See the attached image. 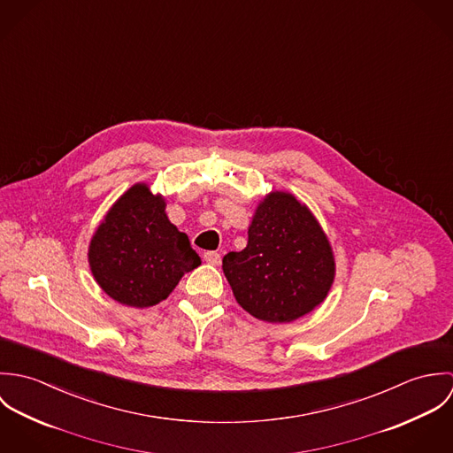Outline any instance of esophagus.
<instances>
[{"label": "esophagus", "mask_w": 453, "mask_h": 453, "mask_svg": "<svg viewBox=\"0 0 453 453\" xmlns=\"http://www.w3.org/2000/svg\"><path fill=\"white\" fill-rule=\"evenodd\" d=\"M203 259L209 265H219L221 263V255L216 253V251H207V253H203Z\"/></svg>", "instance_id": "obj_1"}]
</instances>
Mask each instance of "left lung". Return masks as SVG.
Instances as JSON below:
<instances>
[{"mask_svg": "<svg viewBox=\"0 0 453 453\" xmlns=\"http://www.w3.org/2000/svg\"><path fill=\"white\" fill-rule=\"evenodd\" d=\"M334 270L323 226L288 192L265 195L248 228V246L223 257L237 303L265 323H291L319 307Z\"/></svg>", "mask_w": 453, "mask_h": 453, "instance_id": "1", "label": "left lung"}]
</instances>
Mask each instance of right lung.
Segmentation results:
<instances>
[{"label": "right lung", "instance_id": "add662e5", "mask_svg": "<svg viewBox=\"0 0 453 453\" xmlns=\"http://www.w3.org/2000/svg\"><path fill=\"white\" fill-rule=\"evenodd\" d=\"M90 272L115 302L146 309L165 300L200 265L188 235L165 214V198L135 183L106 212L88 246Z\"/></svg>", "mask_w": 453, "mask_h": 453}]
</instances>
